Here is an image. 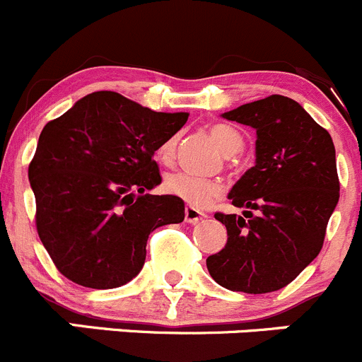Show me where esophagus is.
Returning a JSON list of instances; mask_svg holds the SVG:
<instances>
[{"mask_svg": "<svg viewBox=\"0 0 362 362\" xmlns=\"http://www.w3.org/2000/svg\"><path fill=\"white\" fill-rule=\"evenodd\" d=\"M204 216H206L204 213L199 211V209H195L194 206H187V208H185V220H187L188 223L199 222V220H202Z\"/></svg>", "mask_w": 362, "mask_h": 362, "instance_id": "1", "label": "esophagus"}]
</instances>
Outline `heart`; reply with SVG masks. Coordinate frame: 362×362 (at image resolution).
I'll list each match as a JSON object with an SVG mask.
<instances>
[{
  "mask_svg": "<svg viewBox=\"0 0 362 362\" xmlns=\"http://www.w3.org/2000/svg\"><path fill=\"white\" fill-rule=\"evenodd\" d=\"M209 135L215 140L216 146L226 156L229 167L236 163V154L243 149V136L236 127L229 124H215L209 127ZM177 139L165 140L156 151V158L161 163H170L175 156ZM165 190L170 195L183 199L187 204L195 208H204L213 199L220 197L223 192V185L220 179L215 177H199V175L187 174V172H174L165 177Z\"/></svg>",
  "mask_w": 362,
  "mask_h": 362,
  "instance_id": "1",
  "label": "heart"
}]
</instances>
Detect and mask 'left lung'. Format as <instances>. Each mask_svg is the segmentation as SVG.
<instances>
[{
    "instance_id": "left-lung-1",
    "label": "left lung",
    "mask_w": 362,
    "mask_h": 362,
    "mask_svg": "<svg viewBox=\"0 0 362 362\" xmlns=\"http://www.w3.org/2000/svg\"><path fill=\"white\" fill-rule=\"evenodd\" d=\"M223 117L256 129V165L229 194L236 208L249 209L243 216L250 220L215 213L227 243L206 267L227 290L270 293L288 286L322 250L339 199L336 151L329 132L284 95L247 103Z\"/></svg>"
}]
</instances>
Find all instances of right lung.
I'll return each mask as SVG.
<instances>
[{
  "mask_svg": "<svg viewBox=\"0 0 362 362\" xmlns=\"http://www.w3.org/2000/svg\"><path fill=\"white\" fill-rule=\"evenodd\" d=\"M187 120L103 90L44 126L28 167L35 226L69 281L122 286L142 270L151 230L183 222L181 199L147 190L161 183L154 151Z\"/></svg>",
  "mask_w": 362,
  "mask_h": 362,
  "instance_id": "add662e5",
  "label": "right lung"
}]
</instances>
